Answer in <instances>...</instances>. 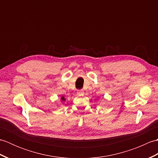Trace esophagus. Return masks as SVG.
<instances>
[{
	"label": "esophagus",
	"mask_w": 158,
	"mask_h": 158,
	"mask_svg": "<svg viewBox=\"0 0 158 158\" xmlns=\"http://www.w3.org/2000/svg\"><path fill=\"white\" fill-rule=\"evenodd\" d=\"M77 94H79V95H81V94H84V92H83V89H79V90H77Z\"/></svg>",
	"instance_id": "34e87169"
}]
</instances>
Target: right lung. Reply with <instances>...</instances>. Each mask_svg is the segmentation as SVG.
Wrapping results in <instances>:
<instances>
[{"mask_svg": "<svg viewBox=\"0 0 158 158\" xmlns=\"http://www.w3.org/2000/svg\"><path fill=\"white\" fill-rule=\"evenodd\" d=\"M61 100H62V101H65V100H66V99L64 98V96H62V98H61Z\"/></svg>", "mask_w": 158, "mask_h": 158, "instance_id": "obj_1", "label": "right lung"}]
</instances>
